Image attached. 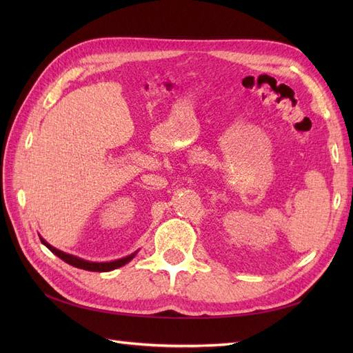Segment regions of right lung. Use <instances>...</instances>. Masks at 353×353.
Returning <instances> with one entry per match:
<instances>
[{
	"label": "right lung",
	"instance_id": "1",
	"mask_svg": "<svg viewBox=\"0 0 353 353\" xmlns=\"http://www.w3.org/2000/svg\"><path fill=\"white\" fill-rule=\"evenodd\" d=\"M39 239H41V237H39ZM41 243L44 244V245H47V248H48L52 253L57 254L59 258H60L61 261H65L66 263H69V265H72V266H77V268H81V270H85V271H94V272H108V271H112V270H116V268H121V266H123L125 263L130 262V261L134 258V256H135V253H134V254H131V256H126V258L117 259V261H113V262H88V261H83V259L77 258V256L68 254V253L61 252V250H59V249H56V248H52V245L48 244L44 239H41Z\"/></svg>",
	"mask_w": 353,
	"mask_h": 353
}]
</instances>
